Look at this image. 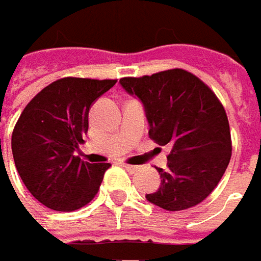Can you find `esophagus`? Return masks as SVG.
I'll return each mask as SVG.
<instances>
[{
  "label": "esophagus",
  "instance_id": "1",
  "mask_svg": "<svg viewBox=\"0 0 261 261\" xmlns=\"http://www.w3.org/2000/svg\"><path fill=\"white\" fill-rule=\"evenodd\" d=\"M121 166H123L125 170H128V171H136L137 170V166H131V164H127V163H121Z\"/></svg>",
  "mask_w": 261,
  "mask_h": 261
}]
</instances>
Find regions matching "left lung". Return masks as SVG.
<instances>
[{"label":"left lung","instance_id":"left-lung-1","mask_svg":"<svg viewBox=\"0 0 261 261\" xmlns=\"http://www.w3.org/2000/svg\"><path fill=\"white\" fill-rule=\"evenodd\" d=\"M120 84L144 107L148 136L167 144L168 168H157L161 182L145 198L168 212L201 203L224 174L231 157V137L224 107L196 75L181 68Z\"/></svg>","mask_w":261,"mask_h":261}]
</instances>
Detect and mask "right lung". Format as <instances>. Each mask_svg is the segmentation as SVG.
Segmentation results:
<instances>
[{
    "instance_id": "1",
    "label": "right lung",
    "mask_w": 261,
    "mask_h": 261,
    "mask_svg": "<svg viewBox=\"0 0 261 261\" xmlns=\"http://www.w3.org/2000/svg\"><path fill=\"white\" fill-rule=\"evenodd\" d=\"M117 80H57L27 104L12 133L14 163L28 191L56 212H72L97 194L110 163L75 155L88 113Z\"/></svg>"
}]
</instances>
